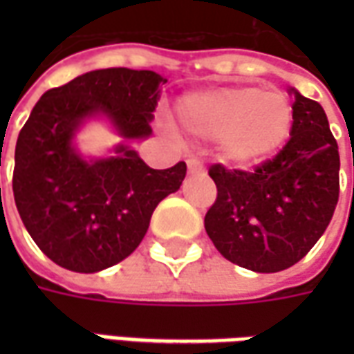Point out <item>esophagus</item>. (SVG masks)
<instances>
[{
  "instance_id": "obj_1",
  "label": "esophagus",
  "mask_w": 354,
  "mask_h": 354,
  "mask_svg": "<svg viewBox=\"0 0 354 354\" xmlns=\"http://www.w3.org/2000/svg\"><path fill=\"white\" fill-rule=\"evenodd\" d=\"M187 170H189L192 174H197V172H205V167H203V162H201L195 155H189V157H187Z\"/></svg>"
}]
</instances>
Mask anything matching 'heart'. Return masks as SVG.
Listing matches in <instances>:
<instances>
[{
	"label": "heart",
	"mask_w": 354,
	"mask_h": 354,
	"mask_svg": "<svg viewBox=\"0 0 354 354\" xmlns=\"http://www.w3.org/2000/svg\"><path fill=\"white\" fill-rule=\"evenodd\" d=\"M176 117L187 134L216 140L223 161L239 169L271 159L294 127L288 96L252 85L185 94L176 104Z\"/></svg>",
	"instance_id": "1"
}]
</instances>
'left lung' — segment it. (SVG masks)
<instances>
[{"label": "left lung", "instance_id": "1", "mask_svg": "<svg viewBox=\"0 0 354 354\" xmlns=\"http://www.w3.org/2000/svg\"><path fill=\"white\" fill-rule=\"evenodd\" d=\"M294 98L290 140L252 172L212 165L218 187L205 230L231 263L277 273L311 250L334 216L339 197V153L319 102Z\"/></svg>", "mask_w": 354, "mask_h": 354}]
</instances>
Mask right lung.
<instances>
[{
  "label": "right lung",
  "instance_id": "add662e5",
  "mask_svg": "<svg viewBox=\"0 0 354 354\" xmlns=\"http://www.w3.org/2000/svg\"><path fill=\"white\" fill-rule=\"evenodd\" d=\"M165 83L149 70H94L47 91L32 109L17 140L12 193L30 237L57 266L96 273L123 261L155 207L180 189L184 161L155 170L129 144L98 159L73 146L93 117H106L124 142L147 138Z\"/></svg>",
  "mask_w": 354,
  "mask_h": 354
}]
</instances>
